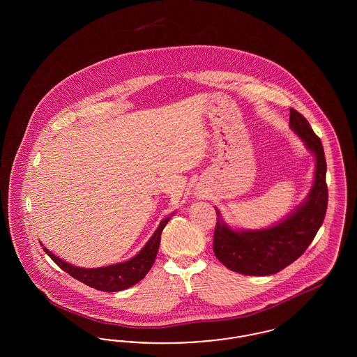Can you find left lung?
Masks as SVG:
<instances>
[{
    "instance_id": "1",
    "label": "left lung",
    "mask_w": 357,
    "mask_h": 357,
    "mask_svg": "<svg viewBox=\"0 0 357 357\" xmlns=\"http://www.w3.org/2000/svg\"><path fill=\"white\" fill-rule=\"evenodd\" d=\"M289 123L291 130L305 142L306 149L316 156L314 183L305 202L284 221L269 229L234 231L222 221L217 211L214 255L233 272L271 275L285 269L304 255L323 225L328 206V186L321 140L307 120L294 108H290Z\"/></svg>"
}]
</instances>
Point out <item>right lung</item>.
Wrapping results in <instances>:
<instances>
[{
  "label": "right lung",
  "instance_id": "add662e5",
  "mask_svg": "<svg viewBox=\"0 0 357 357\" xmlns=\"http://www.w3.org/2000/svg\"><path fill=\"white\" fill-rule=\"evenodd\" d=\"M170 218H166L159 223L153 237L146 243V246L137 255L121 264L98 268V269H84L69 265L59 257L52 255L48 249L44 248V252L50 255L52 261L61 268L64 272L68 273L77 281L83 282L91 288L98 289L102 291H120L130 288L144 278V275L153 268L155 257L160 245V236Z\"/></svg>",
  "mask_w": 357,
  "mask_h": 357
}]
</instances>
